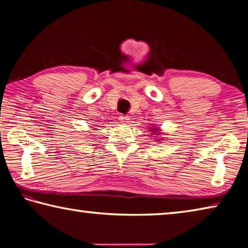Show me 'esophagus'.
I'll return each mask as SVG.
<instances>
[{
    "label": "esophagus",
    "mask_w": 248,
    "mask_h": 248,
    "mask_svg": "<svg viewBox=\"0 0 248 248\" xmlns=\"http://www.w3.org/2000/svg\"><path fill=\"white\" fill-rule=\"evenodd\" d=\"M119 121L121 124H128L129 123V118L127 116H119Z\"/></svg>",
    "instance_id": "obj_1"
}]
</instances>
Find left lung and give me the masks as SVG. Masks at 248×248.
I'll return each mask as SVG.
<instances>
[{"label":"left lung","instance_id":"left-lung-1","mask_svg":"<svg viewBox=\"0 0 248 248\" xmlns=\"http://www.w3.org/2000/svg\"><path fill=\"white\" fill-rule=\"evenodd\" d=\"M149 130L152 133L156 134V136H158V134H162V132H159V131H161V129L157 128V127H151V128H149ZM161 140H162V138H159V139H157L156 141H161Z\"/></svg>","mask_w":248,"mask_h":248}]
</instances>
